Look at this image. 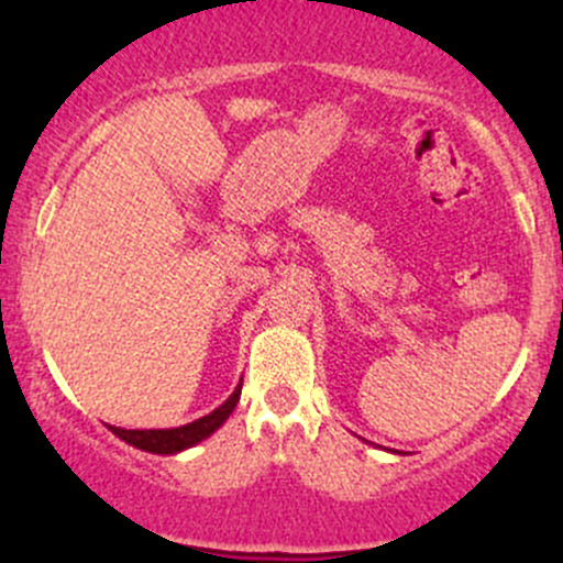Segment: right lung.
<instances>
[{"instance_id": "1", "label": "right lung", "mask_w": 563, "mask_h": 563, "mask_svg": "<svg viewBox=\"0 0 563 563\" xmlns=\"http://www.w3.org/2000/svg\"><path fill=\"white\" fill-rule=\"evenodd\" d=\"M240 395H242V384L231 391V397L223 402V406H218L212 413L196 419V422L181 424V428L124 430V428H113V424H108V430H111L113 435H119L124 444L135 446V450L152 452V455H176V452H185L190 450V446L201 444L203 439H209V435H212L214 430L231 417V411H234L236 402H240Z\"/></svg>"}]
</instances>
